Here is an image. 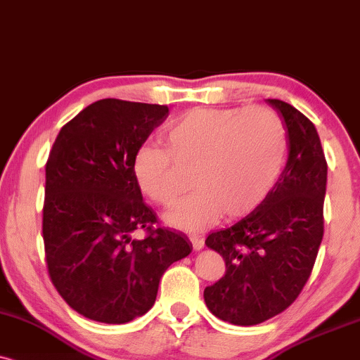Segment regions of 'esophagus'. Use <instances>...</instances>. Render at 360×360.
I'll return each instance as SVG.
<instances>
[{
  "label": "esophagus",
  "instance_id": "1",
  "mask_svg": "<svg viewBox=\"0 0 360 360\" xmlns=\"http://www.w3.org/2000/svg\"><path fill=\"white\" fill-rule=\"evenodd\" d=\"M190 242H192V245H193L195 250H202L203 245H205L203 238L198 237V235H192V237H190Z\"/></svg>",
  "mask_w": 360,
  "mask_h": 360
}]
</instances>
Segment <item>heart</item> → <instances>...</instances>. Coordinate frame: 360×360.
Instances as JSON below:
<instances>
[{"mask_svg": "<svg viewBox=\"0 0 360 360\" xmlns=\"http://www.w3.org/2000/svg\"><path fill=\"white\" fill-rule=\"evenodd\" d=\"M168 150L145 143L133 157V176L140 192L170 207L181 192L180 170L192 168L195 190L167 221L200 232L224 214L230 219L255 210L281 179L288 139L282 118L265 106L195 108L165 131Z\"/></svg>", "mask_w": 360, "mask_h": 360, "instance_id": "heart-1", "label": "heart"}]
</instances>
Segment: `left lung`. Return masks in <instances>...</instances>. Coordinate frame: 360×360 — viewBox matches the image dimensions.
Listing matches in <instances>:
<instances>
[{
  "label": "left lung",
  "instance_id": "obj_1",
  "mask_svg": "<svg viewBox=\"0 0 360 360\" xmlns=\"http://www.w3.org/2000/svg\"><path fill=\"white\" fill-rule=\"evenodd\" d=\"M287 128L288 158L269 197L245 219L210 233L205 245L225 260L207 287L208 310L233 326H255L285 310L312 272L323 235L327 162L310 120L282 100H267Z\"/></svg>",
  "mask_w": 360,
  "mask_h": 360
}]
</instances>
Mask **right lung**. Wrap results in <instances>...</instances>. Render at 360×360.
<instances>
[{
	"label": "right lung",
	"mask_w": 360,
	"mask_h": 360,
	"mask_svg": "<svg viewBox=\"0 0 360 360\" xmlns=\"http://www.w3.org/2000/svg\"><path fill=\"white\" fill-rule=\"evenodd\" d=\"M168 106L117 98L82 110L58 133L46 162L43 240L65 302L86 319L127 323L155 304L160 278L192 252L157 224L133 176V157ZM145 228L141 241L132 232Z\"/></svg>",
	"instance_id": "1"
}]
</instances>
